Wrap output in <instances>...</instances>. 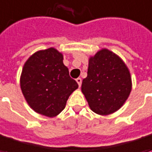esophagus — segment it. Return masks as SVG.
Wrapping results in <instances>:
<instances>
[{"mask_svg":"<svg viewBox=\"0 0 152 152\" xmlns=\"http://www.w3.org/2000/svg\"><path fill=\"white\" fill-rule=\"evenodd\" d=\"M76 81H77V83H78V85H79V86H81V83H82V80L80 79V78H78L77 80H76Z\"/></svg>","mask_w":152,"mask_h":152,"instance_id":"34e87169","label":"esophagus"}]
</instances>
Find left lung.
Masks as SVG:
<instances>
[{
	"label": "left lung",
	"mask_w": 152,
	"mask_h": 152,
	"mask_svg": "<svg viewBox=\"0 0 152 152\" xmlns=\"http://www.w3.org/2000/svg\"><path fill=\"white\" fill-rule=\"evenodd\" d=\"M131 90L130 72L117 55L102 49L90 57L87 77L83 80L81 91L93 112L108 115L117 111Z\"/></svg>",
	"instance_id": "1"
}]
</instances>
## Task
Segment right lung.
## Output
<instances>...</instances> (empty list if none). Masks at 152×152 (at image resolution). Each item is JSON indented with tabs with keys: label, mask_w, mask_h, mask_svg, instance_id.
Masks as SVG:
<instances>
[{
	"label": "right lung",
	"mask_w": 152,
	"mask_h": 152,
	"mask_svg": "<svg viewBox=\"0 0 152 152\" xmlns=\"http://www.w3.org/2000/svg\"><path fill=\"white\" fill-rule=\"evenodd\" d=\"M79 87L63 64V55L50 48L29 57L20 76V88L35 112L55 117L66 107L69 96Z\"/></svg>",
	"instance_id": "right-lung-1"
}]
</instances>
